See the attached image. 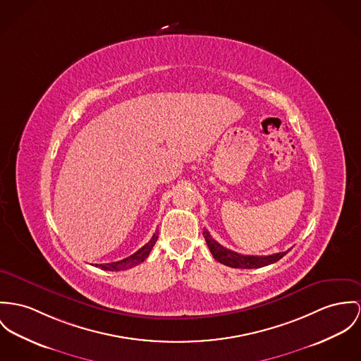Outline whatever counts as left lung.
Wrapping results in <instances>:
<instances>
[{"mask_svg":"<svg viewBox=\"0 0 361 361\" xmlns=\"http://www.w3.org/2000/svg\"><path fill=\"white\" fill-rule=\"evenodd\" d=\"M204 240L209 246V250L212 251L214 259L221 262L226 267L231 268H240V269H254V268H262L267 265H271L274 262H278L280 258H283L290 250L283 251V252H276L272 255H243L236 251L225 249L220 243H217L212 235L204 229L203 231Z\"/></svg>","mask_w":361,"mask_h":361,"instance_id":"left-lung-1","label":"left lung"}]
</instances>
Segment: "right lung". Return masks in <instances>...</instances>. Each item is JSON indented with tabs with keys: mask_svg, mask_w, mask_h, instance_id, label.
<instances>
[{
	"mask_svg": "<svg viewBox=\"0 0 361 361\" xmlns=\"http://www.w3.org/2000/svg\"><path fill=\"white\" fill-rule=\"evenodd\" d=\"M158 239V232H155L151 238V240L144 245L141 249L137 250L135 254L121 259V261H115V262H110V264H100V265H96V267H100L104 271H112V272H116V271H126V269H130L136 265L141 264L151 252L152 247L155 246V242Z\"/></svg>",
	"mask_w": 361,
	"mask_h": 361,
	"instance_id": "obj_1",
	"label": "right lung"
}]
</instances>
